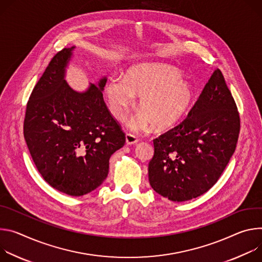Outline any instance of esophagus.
<instances>
[{
  "label": "esophagus",
  "instance_id": "obj_1",
  "mask_svg": "<svg viewBox=\"0 0 262 262\" xmlns=\"http://www.w3.org/2000/svg\"><path fill=\"white\" fill-rule=\"evenodd\" d=\"M138 142V139L132 135V134H126V143L128 146H132V144H136Z\"/></svg>",
  "mask_w": 262,
  "mask_h": 262
}]
</instances>
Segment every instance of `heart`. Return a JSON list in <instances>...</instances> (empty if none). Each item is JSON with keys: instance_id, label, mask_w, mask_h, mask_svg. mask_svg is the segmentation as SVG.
<instances>
[{"instance_id": "b5f03b06", "label": "heart", "mask_w": 262, "mask_h": 262, "mask_svg": "<svg viewBox=\"0 0 262 262\" xmlns=\"http://www.w3.org/2000/svg\"><path fill=\"white\" fill-rule=\"evenodd\" d=\"M109 109L115 119L123 120L134 97H139L138 113L130 122L134 130L152 126L158 132L176 126L189 110L194 92L178 70L158 62L132 66L125 78L112 77L105 85Z\"/></svg>"}]
</instances>
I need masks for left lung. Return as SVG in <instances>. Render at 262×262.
Listing matches in <instances>:
<instances>
[{"instance_id":"left-lung-1","label":"left lung","mask_w":262,"mask_h":262,"mask_svg":"<svg viewBox=\"0 0 262 262\" xmlns=\"http://www.w3.org/2000/svg\"><path fill=\"white\" fill-rule=\"evenodd\" d=\"M239 128L235 101L216 69L187 118L153 140L154 156L149 163L152 188L173 202L205 193L234 154Z\"/></svg>"}]
</instances>
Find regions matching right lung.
<instances>
[{
  "mask_svg": "<svg viewBox=\"0 0 262 262\" xmlns=\"http://www.w3.org/2000/svg\"><path fill=\"white\" fill-rule=\"evenodd\" d=\"M75 48L57 53L36 83L27 104L24 136L42 178L79 196L104 182L110 156L126 137L103 99L106 76L84 92L66 81Z\"/></svg>",
  "mask_w": 262,
  "mask_h": 262,
  "instance_id": "add662e5",
  "label": "right lung"
}]
</instances>
